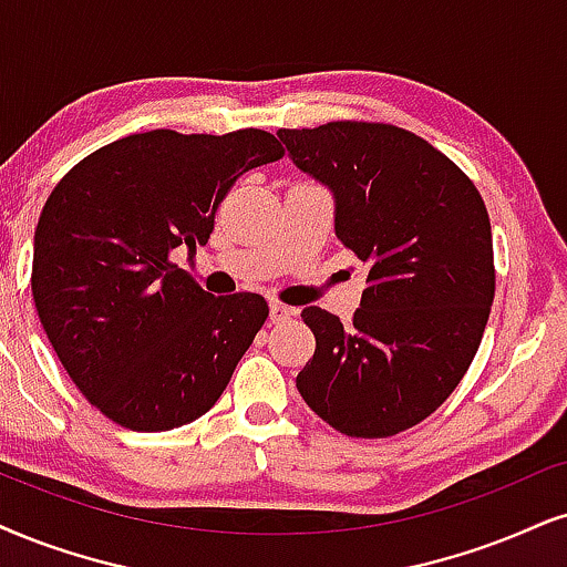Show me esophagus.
<instances>
[{
  "mask_svg": "<svg viewBox=\"0 0 567 567\" xmlns=\"http://www.w3.org/2000/svg\"><path fill=\"white\" fill-rule=\"evenodd\" d=\"M292 308H288V306H282V303H271L269 306V321L271 324H282V321H288L290 317H292Z\"/></svg>",
  "mask_w": 567,
  "mask_h": 567,
  "instance_id": "1",
  "label": "esophagus"
}]
</instances>
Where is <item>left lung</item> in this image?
<instances>
[{"label":"left lung","instance_id":"8db88e82","mask_svg":"<svg viewBox=\"0 0 567 567\" xmlns=\"http://www.w3.org/2000/svg\"><path fill=\"white\" fill-rule=\"evenodd\" d=\"M292 164L332 193L334 235L367 264L353 321L303 308L317 350L296 379L348 436H392L434 413L482 342L494 298L489 214L474 183L403 127L279 131Z\"/></svg>","mask_w":567,"mask_h":567}]
</instances>
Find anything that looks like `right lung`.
Returning a JSON list of instances; mask_svg holds the SVG:
<instances>
[{"mask_svg": "<svg viewBox=\"0 0 567 567\" xmlns=\"http://www.w3.org/2000/svg\"><path fill=\"white\" fill-rule=\"evenodd\" d=\"M282 156L264 131L127 135L75 164L33 235V300L56 358L114 424L169 432L217 403L269 317L214 298L169 256L196 254L243 172Z\"/></svg>", "mask_w": 567, "mask_h": 567, "instance_id": "obj_1", "label": "right lung"}]
</instances>
